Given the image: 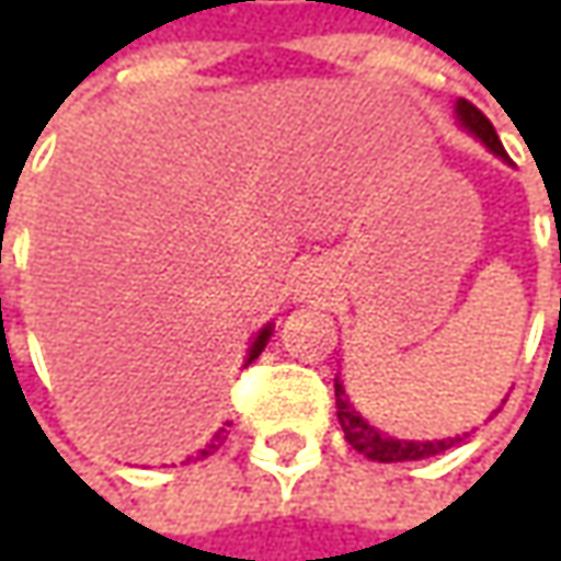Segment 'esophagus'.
I'll return each instance as SVG.
<instances>
[{
	"instance_id": "esophagus-1",
	"label": "esophagus",
	"mask_w": 561,
	"mask_h": 561,
	"mask_svg": "<svg viewBox=\"0 0 561 561\" xmlns=\"http://www.w3.org/2000/svg\"><path fill=\"white\" fill-rule=\"evenodd\" d=\"M293 293L299 296V299H312L321 293V277L314 274V271H299L296 274V284H293Z\"/></svg>"
}]
</instances>
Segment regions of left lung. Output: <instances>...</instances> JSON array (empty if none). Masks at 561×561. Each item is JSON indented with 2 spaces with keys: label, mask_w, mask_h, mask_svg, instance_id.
<instances>
[{
  "label": "left lung",
  "mask_w": 561,
  "mask_h": 561,
  "mask_svg": "<svg viewBox=\"0 0 561 561\" xmlns=\"http://www.w3.org/2000/svg\"><path fill=\"white\" fill-rule=\"evenodd\" d=\"M456 112H459V121H462L465 127H468L474 137H481V140H484L486 146L500 156V159H506V149H503V142H500V137H496L493 124L486 121V115L478 108V105H471L468 99H459ZM334 393H336V419H340V427H343L346 440L353 443V449H358L365 459H375V462H415V459L437 456V453H443V449H449L453 443L462 440V437H456V440H427V443L393 440V437H387V434L375 431V427H371V424L362 419L356 409L346 402V390H343V383H340V380L334 383Z\"/></svg>",
  "instance_id": "left-lung-1"
}]
</instances>
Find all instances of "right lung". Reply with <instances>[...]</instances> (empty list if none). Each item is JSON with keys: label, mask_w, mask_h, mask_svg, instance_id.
I'll list each match as a JSON object with an SVG mask.
<instances>
[{"label": "right lung", "mask_w": 561, "mask_h": 561, "mask_svg": "<svg viewBox=\"0 0 561 561\" xmlns=\"http://www.w3.org/2000/svg\"><path fill=\"white\" fill-rule=\"evenodd\" d=\"M268 336H271V328H265L262 334L255 336V343H252V350H249L247 362H252V358H259V353H262V350H265V343H268ZM225 440H227V424H225V427H221V431H218V434H215V437H211V443H208L205 449H199V459H205V456H211V453H215V449H218V446H221V443H225Z\"/></svg>", "instance_id": "1"}]
</instances>
